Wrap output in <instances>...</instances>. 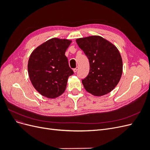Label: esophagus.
<instances>
[{
  "label": "esophagus",
  "instance_id": "obj_1",
  "mask_svg": "<svg viewBox=\"0 0 150 150\" xmlns=\"http://www.w3.org/2000/svg\"><path fill=\"white\" fill-rule=\"evenodd\" d=\"M78 67H76V68H74V69H73V71H74V72H76L77 71H78Z\"/></svg>",
  "mask_w": 150,
  "mask_h": 150
}]
</instances>
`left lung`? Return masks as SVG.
<instances>
[{
    "label": "left lung",
    "instance_id": "1",
    "mask_svg": "<svg viewBox=\"0 0 150 150\" xmlns=\"http://www.w3.org/2000/svg\"><path fill=\"white\" fill-rule=\"evenodd\" d=\"M88 57L90 69L82 80L85 89L94 96L110 93L118 84L122 72V61L118 49L99 35L76 40Z\"/></svg>",
    "mask_w": 150,
    "mask_h": 150
}]
</instances>
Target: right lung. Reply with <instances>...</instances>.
I'll return each mask as SVG.
<instances>
[{"instance_id":"1","label":"right lung","mask_w":150,"mask_h":150,"mask_svg":"<svg viewBox=\"0 0 150 150\" xmlns=\"http://www.w3.org/2000/svg\"><path fill=\"white\" fill-rule=\"evenodd\" d=\"M71 40L52 38L35 49L28 61L32 84L48 98H56L65 91L68 78L74 74L65 52Z\"/></svg>"}]
</instances>
